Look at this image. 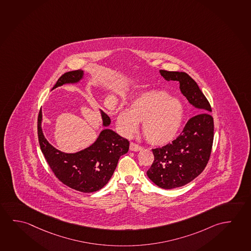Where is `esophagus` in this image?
Listing matches in <instances>:
<instances>
[{
  "label": "esophagus",
  "mask_w": 251,
  "mask_h": 251,
  "mask_svg": "<svg viewBox=\"0 0 251 251\" xmlns=\"http://www.w3.org/2000/svg\"><path fill=\"white\" fill-rule=\"evenodd\" d=\"M130 150L132 151H140V150H142V147H140L139 145L131 142V143L130 144Z\"/></svg>",
  "instance_id": "1"
}]
</instances>
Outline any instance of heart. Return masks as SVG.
<instances>
[{
	"instance_id": "obj_1",
	"label": "heart",
	"mask_w": 251,
	"mask_h": 251,
	"mask_svg": "<svg viewBox=\"0 0 251 251\" xmlns=\"http://www.w3.org/2000/svg\"><path fill=\"white\" fill-rule=\"evenodd\" d=\"M184 119V107L179 100L163 91L144 92L117 115V126L125 136L138 130L139 122L148 142L154 146L170 143L178 134Z\"/></svg>"
}]
</instances>
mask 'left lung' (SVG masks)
I'll list each match as a JSON object with an SVG mask.
<instances>
[{
  "label": "left lung",
  "mask_w": 251,
  "mask_h": 251,
  "mask_svg": "<svg viewBox=\"0 0 251 251\" xmlns=\"http://www.w3.org/2000/svg\"><path fill=\"white\" fill-rule=\"evenodd\" d=\"M159 73L167 81L179 82L180 92L199 113L187 121L172 144L152 149L154 160L147 175L158 187L172 189L189 183L207 166L214 140V120L210 103L191 76L164 70Z\"/></svg>",
  "instance_id": "1"
}]
</instances>
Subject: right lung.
Segmentation results:
<instances>
[{
    "label": "right lung",
    "mask_w": 251,
    "mask_h": 251,
    "mask_svg": "<svg viewBox=\"0 0 251 251\" xmlns=\"http://www.w3.org/2000/svg\"><path fill=\"white\" fill-rule=\"evenodd\" d=\"M84 77L82 70L66 72L60 76L55 88L65 84L78 83ZM104 127L109 126L111 119L101 111ZM43 114L40 110L37 120V133L41 150L56 178L72 189L83 193L98 191L108 183L120 156L129 150V141L115 131L104 128L92 146L75 153L57 150L49 143L42 130Z\"/></svg>",
    "instance_id": "obj_1"
}]
</instances>
